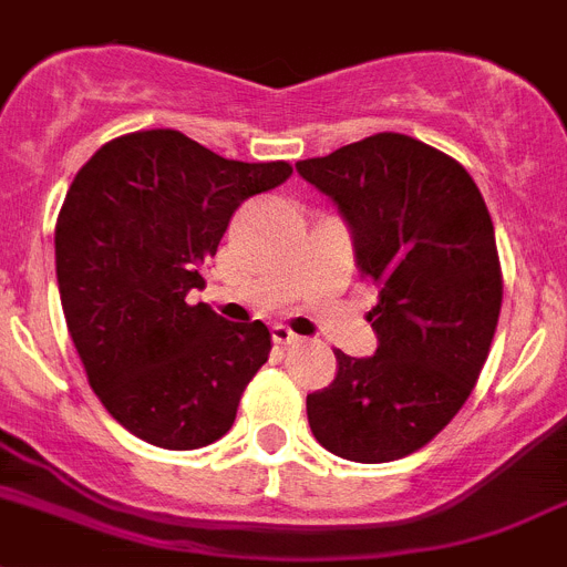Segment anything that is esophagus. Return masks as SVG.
Segmentation results:
<instances>
[{"label": "esophagus", "instance_id": "esophagus-1", "mask_svg": "<svg viewBox=\"0 0 567 567\" xmlns=\"http://www.w3.org/2000/svg\"><path fill=\"white\" fill-rule=\"evenodd\" d=\"M270 337H274V342L282 344V348H288V344H297L299 337L293 331H290L288 324H274L270 328Z\"/></svg>", "mask_w": 567, "mask_h": 567}]
</instances>
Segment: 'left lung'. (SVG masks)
Masks as SVG:
<instances>
[{
	"mask_svg": "<svg viewBox=\"0 0 567 567\" xmlns=\"http://www.w3.org/2000/svg\"><path fill=\"white\" fill-rule=\"evenodd\" d=\"M353 234L373 357L337 351V377L308 393L319 445L351 462H393L436 436L474 391L502 308L494 223L476 182L436 147L373 134L297 162Z\"/></svg>",
	"mask_w": 567,
	"mask_h": 567,
	"instance_id": "8db88e82",
	"label": "left lung"
}]
</instances>
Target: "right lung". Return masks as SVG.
<instances>
[{"label": "right lung", "mask_w": 567, "mask_h": 567, "mask_svg": "<svg viewBox=\"0 0 567 567\" xmlns=\"http://www.w3.org/2000/svg\"><path fill=\"white\" fill-rule=\"evenodd\" d=\"M290 174L156 127L105 142L73 176L56 219L62 311L93 393L140 440L194 451L234 425L270 331L188 293L234 210Z\"/></svg>", "instance_id": "1"}]
</instances>
